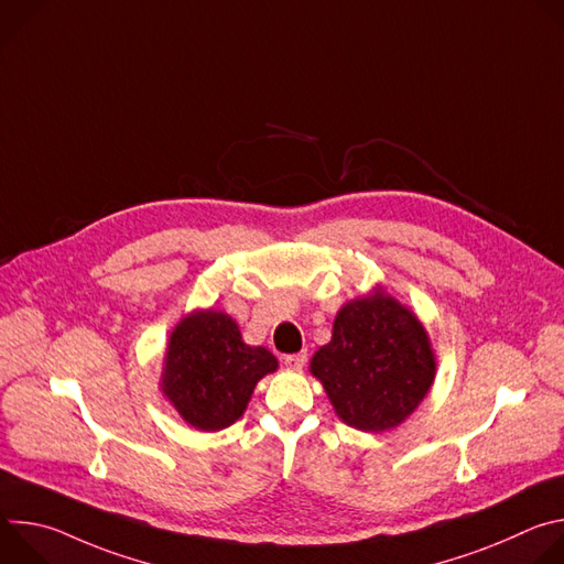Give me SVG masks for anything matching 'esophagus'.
Returning <instances> with one entry per match:
<instances>
[{"label": "esophagus", "instance_id": "esophagus-1", "mask_svg": "<svg viewBox=\"0 0 564 564\" xmlns=\"http://www.w3.org/2000/svg\"><path fill=\"white\" fill-rule=\"evenodd\" d=\"M305 361H307V352L303 350V352H294V355H288L285 357V366L288 368H292V370H301L303 366H305Z\"/></svg>", "mask_w": 564, "mask_h": 564}]
</instances>
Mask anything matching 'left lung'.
Returning <instances> with one entry per match:
<instances>
[{
  "label": "left lung",
  "instance_id": "1",
  "mask_svg": "<svg viewBox=\"0 0 564 564\" xmlns=\"http://www.w3.org/2000/svg\"><path fill=\"white\" fill-rule=\"evenodd\" d=\"M435 368L422 321L381 288L337 312L330 344L310 361L339 420L364 433L404 422L429 394Z\"/></svg>",
  "mask_w": 564,
  "mask_h": 564
}]
</instances>
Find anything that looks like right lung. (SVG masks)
I'll use <instances>...</instances> for the list:
<instances>
[{
	"label": "right lung",
	"mask_w": 564,
	"mask_h": 564,
	"mask_svg": "<svg viewBox=\"0 0 564 564\" xmlns=\"http://www.w3.org/2000/svg\"><path fill=\"white\" fill-rule=\"evenodd\" d=\"M276 368L268 348L243 341L229 314L198 310L174 328L160 386L189 426L220 431L246 413L254 386Z\"/></svg>",
	"instance_id": "right-lung-1"
}]
</instances>
